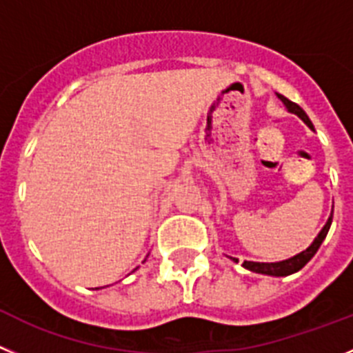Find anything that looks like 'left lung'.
Here are the masks:
<instances>
[{
	"label": "left lung",
	"instance_id": "obj_1",
	"mask_svg": "<svg viewBox=\"0 0 353 353\" xmlns=\"http://www.w3.org/2000/svg\"><path fill=\"white\" fill-rule=\"evenodd\" d=\"M278 98L285 103V107L288 109V112L292 114H297V116L303 119L304 123H306L307 126H310L311 130L313 128V125H311L310 117L306 116V112H304L303 109H301L297 103H294V101H290L288 98H285L283 94H278ZM331 223H332V214L329 216V220H327V223L323 225V228L320 230L319 236L315 237V241L311 243L310 248H306L304 252L297 253L295 256H292V259H287V260H281V262H248V260H244L243 262V268L248 269V271L252 272H259V274H268V276H288V274H294V272L301 271V269L306 265L307 262H310L313 256H315V253L319 252L320 244L323 243V239H325L327 232H329V228H331ZM234 262H239L237 259H232Z\"/></svg>",
	"mask_w": 353,
	"mask_h": 353
}]
</instances>
